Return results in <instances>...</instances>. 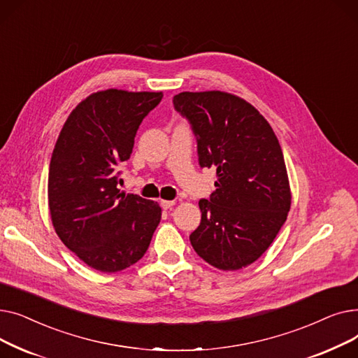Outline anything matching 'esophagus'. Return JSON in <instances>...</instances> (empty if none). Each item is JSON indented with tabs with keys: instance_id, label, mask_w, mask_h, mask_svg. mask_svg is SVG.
<instances>
[{
	"instance_id": "obj_1",
	"label": "esophagus",
	"mask_w": 358,
	"mask_h": 358,
	"mask_svg": "<svg viewBox=\"0 0 358 358\" xmlns=\"http://www.w3.org/2000/svg\"><path fill=\"white\" fill-rule=\"evenodd\" d=\"M161 208L164 209V210H168V209H171L173 206L176 204V201L174 200H161Z\"/></svg>"
}]
</instances>
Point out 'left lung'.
<instances>
[{"instance_id":"left-lung-1","label":"left lung","mask_w":358,"mask_h":358,"mask_svg":"<svg viewBox=\"0 0 358 358\" xmlns=\"http://www.w3.org/2000/svg\"><path fill=\"white\" fill-rule=\"evenodd\" d=\"M174 108L189 120L199 165L216 166V190L201 199L190 242L210 266L232 271L267 251L290 210L283 150L268 122L245 100L222 91L180 92Z\"/></svg>"}]
</instances>
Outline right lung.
I'll return each mask as SVG.
<instances>
[{"label": "right lung", "instance_id": "right-lung-1", "mask_svg": "<svg viewBox=\"0 0 358 358\" xmlns=\"http://www.w3.org/2000/svg\"><path fill=\"white\" fill-rule=\"evenodd\" d=\"M161 99L162 92H94L72 110L56 141L48 180L53 228L94 270L134 266L161 220L157 203L117 189L136 131Z\"/></svg>", "mask_w": 358, "mask_h": 358}]
</instances>
